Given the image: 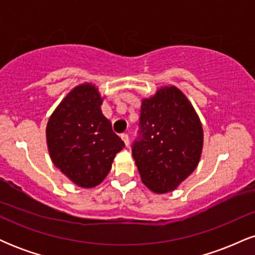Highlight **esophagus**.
I'll use <instances>...</instances> for the list:
<instances>
[{
    "mask_svg": "<svg viewBox=\"0 0 255 255\" xmlns=\"http://www.w3.org/2000/svg\"><path fill=\"white\" fill-rule=\"evenodd\" d=\"M121 139L124 140L125 145L128 146V144H129V136H128V134H122L121 135Z\"/></svg>",
    "mask_w": 255,
    "mask_h": 255,
    "instance_id": "esophagus-1",
    "label": "esophagus"
}]
</instances>
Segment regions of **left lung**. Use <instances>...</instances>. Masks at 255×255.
I'll return each mask as SVG.
<instances>
[{
    "label": "left lung",
    "mask_w": 255,
    "mask_h": 255,
    "mask_svg": "<svg viewBox=\"0 0 255 255\" xmlns=\"http://www.w3.org/2000/svg\"><path fill=\"white\" fill-rule=\"evenodd\" d=\"M139 126L131 153L142 183L157 194L172 192L200 160L204 130L197 111L176 86H163L142 99Z\"/></svg>",
    "instance_id": "1"
}]
</instances>
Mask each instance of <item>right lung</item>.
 <instances>
[{
    "label": "right lung",
    "instance_id": "right-lung-1",
    "mask_svg": "<svg viewBox=\"0 0 255 255\" xmlns=\"http://www.w3.org/2000/svg\"><path fill=\"white\" fill-rule=\"evenodd\" d=\"M96 85H78L49 118L46 145L54 165L81 188H93L109 174L116 153L125 147L103 115Z\"/></svg>",
    "mask_w": 255,
    "mask_h": 255
}]
</instances>
